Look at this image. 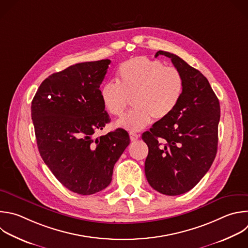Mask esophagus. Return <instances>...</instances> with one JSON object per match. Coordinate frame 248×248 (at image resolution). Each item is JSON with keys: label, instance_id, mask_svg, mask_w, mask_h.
Masks as SVG:
<instances>
[{"label": "esophagus", "instance_id": "1", "mask_svg": "<svg viewBox=\"0 0 248 248\" xmlns=\"http://www.w3.org/2000/svg\"><path fill=\"white\" fill-rule=\"evenodd\" d=\"M129 136H130V140H131V141H136V140H138L139 137H140L139 134L134 133V132H130V133H129Z\"/></svg>", "mask_w": 248, "mask_h": 248}]
</instances>
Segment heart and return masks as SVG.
<instances>
[{"label":"heart","mask_w":248,"mask_h":248,"mask_svg":"<svg viewBox=\"0 0 248 248\" xmlns=\"http://www.w3.org/2000/svg\"><path fill=\"white\" fill-rule=\"evenodd\" d=\"M184 93V78L171 66L145 56L133 57L122 63L117 73V84L106 82L100 89L105 110L121 117L131 100L134 107L116 123L117 126L138 131L154 118H168L179 104Z\"/></svg>","instance_id":"b5f03b06"}]
</instances>
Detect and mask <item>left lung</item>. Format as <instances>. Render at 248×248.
Wrapping results in <instances>:
<instances>
[{"label":"left lung","mask_w":248,"mask_h":248,"mask_svg":"<svg viewBox=\"0 0 248 248\" xmlns=\"http://www.w3.org/2000/svg\"><path fill=\"white\" fill-rule=\"evenodd\" d=\"M170 57L184 78V93L174 111L142 134L149 153L145 174L160 194L178 196L193 189L209 170L218 145L220 104L207 78L179 56Z\"/></svg>","instance_id":"1"}]
</instances>
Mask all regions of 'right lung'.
I'll list each match as a JSON object with an SVG mask.
<instances>
[{
  "label": "right lung",
  "mask_w": 248,
  "mask_h": 248,
  "mask_svg": "<svg viewBox=\"0 0 248 248\" xmlns=\"http://www.w3.org/2000/svg\"><path fill=\"white\" fill-rule=\"evenodd\" d=\"M111 61L82 62L47 77L31 106L40 155L68 190L93 195L112 181L115 163L130 139L123 128L93 139L110 123L100 85Z\"/></svg>",
  "instance_id": "obj_1"
}]
</instances>
